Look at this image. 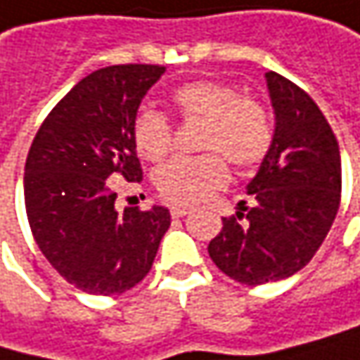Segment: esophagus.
Wrapping results in <instances>:
<instances>
[{
  "label": "esophagus",
  "instance_id": "34e87169",
  "mask_svg": "<svg viewBox=\"0 0 360 360\" xmlns=\"http://www.w3.org/2000/svg\"><path fill=\"white\" fill-rule=\"evenodd\" d=\"M185 214H189V208H187V206H171V216H173V218H181V216H185Z\"/></svg>",
  "mask_w": 360,
  "mask_h": 360
}]
</instances>
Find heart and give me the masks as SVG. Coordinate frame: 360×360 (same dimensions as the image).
I'll return each mask as SVG.
<instances>
[{
    "instance_id": "1",
    "label": "heart",
    "mask_w": 360,
    "mask_h": 360,
    "mask_svg": "<svg viewBox=\"0 0 360 360\" xmlns=\"http://www.w3.org/2000/svg\"><path fill=\"white\" fill-rule=\"evenodd\" d=\"M171 103L183 121H202L198 148L206 154L177 156L154 171L158 193L177 206H191L229 181V162L239 169L259 165L274 142L268 109L241 96L220 80H193L173 90ZM134 146L150 162L162 160L173 148V123L154 109H142L131 123Z\"/></svg>"
}]
</instances>
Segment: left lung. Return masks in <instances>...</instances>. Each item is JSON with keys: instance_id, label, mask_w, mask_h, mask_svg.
Here are the masks:
<instances>
[{"instance_id": "1", "label": "left lung", "mask_w": 360, "mask_h": 360, "mask_svg": "<svg viewBox=\"0 0 360 360\" xmlns=\"http://www.w3.org/2000/svg\"><path fill=\"white\" fill-rule=\"evenodd\" d=\"M276 113L274 142L247 185L253 206L222 218L208 245L212 262L233 280L259 286L305 268L340 208L338 140L309 94L276 72L266 74Z\"/></svg>"}]
</instances>
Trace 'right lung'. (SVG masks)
Returning <instances> with one entry per match:
<instances>
[{
	"label": "right lung",
	"instance_id": "obj_1",
	"mask_svg": "<svg viewBox=\"0 0 360 360\" xmlns=\"http://www.w3.org/2000/svg\"><path fill=\"white\" fill-rule=\"evenodd\" d=\"M162 65L127 63L88 74L47 115L24 167L26 216L43 255L90 295H121L150 272L171 214L117 212L113 183L142 181L131 123Z\"/></svg>",
	"mask_w": 360,
	"mask_h": 360
}]
</instances>
